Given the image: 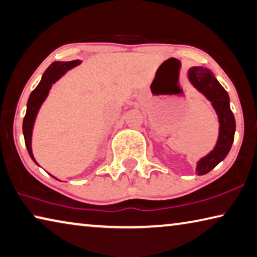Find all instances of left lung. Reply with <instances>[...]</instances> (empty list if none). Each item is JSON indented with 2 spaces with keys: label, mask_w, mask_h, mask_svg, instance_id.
I'll list each match as a JSON object with an SVG mask.
<instances>
[{
  "label": "left lung",
  "mask_w": 257,
  "mask_h": 257,
  "mask_svg": "<svg viewBox=\"0 0 257 257\" xmlns=\"http://www.w3.org/2000/svg\"><path fill=\"white\" fill-rule=\"evenodd\" d=\"M189 80L199 91L211 101L219 121V135L216 146L209 154L198 162V175H205L214 169L230 152L235 132L234 115L230 108V98L216 77L208 68L192 67L189 71Z\"/></svg>",
  "instance_id": "8db88e82"
}]
</instances>
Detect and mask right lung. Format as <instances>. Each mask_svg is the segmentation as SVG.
I'll return each instance as SVG.
<instances>
[{
	"instance_id": "add662e5",
	"label": "right lung",
	"mask_w": 257,
	"mask_h": 257,
	"mask_svg": "<svg viewBox=\"0 0 257 257\" xmlns=\"http://www.w3.org/2000/svg\"><path fill=\"white\" fill-rule=\"evenodd\" d=\"M80 63L81 60H72V62L65 63L54 62L47 68L46 72L43 73L42 79H41L38 87H36L30 95V98H28L27 101L26 115L24 117L23 121V133L24 138H25V144L28 151V154H30L32 160H33L36 165H38V162L35 161L33 152H32V132H33V125L36 114H38L44 99L47 98L51 85L56 83V81H58L60 79V76L64 75L68 70L77 66Z\"/></svg>"
}]
</instances>
